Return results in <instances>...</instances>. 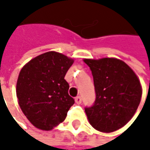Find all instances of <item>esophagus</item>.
<instances>
[{
	"label": "esophagus",
	"mask_w": 150,
	"mask_h": 150,
	"mask_svg": "<svg viewBox=\"0 0 150 150\" xmlns=\"http://www.w3.org/2000/svg\"><path fill=\"white\" fill-rule=\"evenodd\" d=\"M75 101L77 104H81V96H77V97H75Z\"/></svg>",
	"instance_id": "esophagus-1"
}]
</instances>
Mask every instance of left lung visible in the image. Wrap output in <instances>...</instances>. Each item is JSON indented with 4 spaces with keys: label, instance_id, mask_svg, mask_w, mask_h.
Listing matches in <instances>:
<instances>
[{
    "label": "left lung",
    "instance_id": "obj_1",
    "mask_svg": "<svg viewBox=\"0 0 150 150\" xmlns=\"http://www.w3.org/2000/svg\"><path fill=\"white\" fill-rule=\"evenodd\" d=\"M95 84V104L86 108L90 125L110 133L126 125L140 104L142 88L139 78L123 61L116 58L83 59Z\"/></svg>",
    "mask_w": 150,
    "mask_h": 150
}]
</instances>
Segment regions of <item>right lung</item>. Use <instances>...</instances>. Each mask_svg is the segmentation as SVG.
Instances as JSON below:
<instances>
[{
    "label": "right lung",
    "instance_id": "add662e5",
    "mask_svg": "<svg viewBox=\"0 0 150 150\" xmlns=\"http://www.w3.org/2000/svg\"><path fill=\"white\" fill-rule=\"evenodd\" d=\"M73 63L72 58L49 51L33 58L21 69L16 83L18 103L35 128L53 129L65 120L75 103L64 79Z\"/></svg>",
    "mask_w": 150,
    "mask_h": 150
}]
</instances>
